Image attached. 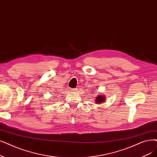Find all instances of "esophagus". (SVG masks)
Here are the masks:
<instances>
[{"label": "esophagus", "instance_id": "1", "mask_svg": "<svg viewBox=\"0 0 157 157\" xmlns=\"http://www.w3.org/2000/svg\"><path fill=\"white\" fill-rule=\"evenodd\" d=\"M72 90L74 92H76H76L78 91V89L77 88H72Z\"/></svg>", "mask_w": 157, "mask_h": 157}]
</instances>
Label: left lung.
<instances>
[{"instance_id":"1","label":"left lung","mask_w":157,"mask_h":157,"mask_svg":"<svg viewBox=\"0 0 157 157\" xmlns=\"http://www.w3.org/2000/svg\"><path fill=\"white\" fill-rule=\"evenodd\" d=\"M105 95H100L96 98V99H95V101L96 102V103H103V101H105Z\"/></svg>"}]
</instances>
